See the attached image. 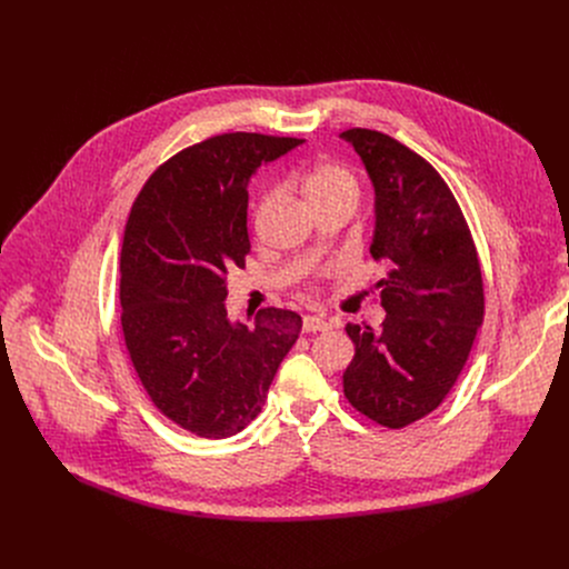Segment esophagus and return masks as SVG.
Wrapping results in <instances>:
<instances>
[{
    "mask_svg": "<svg viewBox=\"0 0 569 569\" xmlns=\"http://www.w3.org/2000/svg\"><path fill=\"white\" fill-rule=\"evenodd\" d=\"M329 329H331V323L319 315L303 317V333H319V331H329Z\"/></svg>",
    "mask_w": 569,
    "mask_h": 569,
    "instance_id": "1",
    "label": "esophagus"
}]
</instances>
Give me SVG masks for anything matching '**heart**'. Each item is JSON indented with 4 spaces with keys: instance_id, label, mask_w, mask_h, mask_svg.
<instances>
[{
    "instance_id": "1",
    "label": "heart",
    "mask_w": 569,
    "mask_h": 569,
    "mask_svg": "<svg viewBox=\"0 0 569 569\" xmlns=\"http://www.w3.org/2000/svg\"><path fill=\"white\" fill-rule=\"evenodd\" d=\"M301 187L312 207L342 200V198H358V182L353 173L336 164V161H319V164H315L301 178ZM272 200H274V193H268L261 202V211H266L272 204Z\"/></svg>"
}]
</instances>
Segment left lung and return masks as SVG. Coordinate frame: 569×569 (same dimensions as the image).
Instances as JSON below:
<instances>
[{"label":"left lung","instance_id":"obj_1","mask_svg":"<svg viewBox=\"0 0 569 569\" xmlns=\"http://www.w3.org/2000/svg\"><path fill=\"white\" fill-rule=\"evenodd\" d=\"M373 184L371 257L387 312L380 331L347 323L356 356L345 396L367 419L398 430L437 410L457 382L483 319V286L466 218L428 161L389 134H340Z\"/></svg>","mask_w":569,"mask_h":569}]
</instances>
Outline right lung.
Wrapping results in <instances>:
<instances>
[{
	"mask_svg": "<svg viewBox=\"0 0 569 569\" xmlns=\"http://www.w3.org/2000/svg\"><path fill=\"white\" fill-rule=\"evenodd\" d=\"M303 143L229 132L161 164L137 196L119 261L121 329L154 408L180 428L227 439L252 423L301 317L261 308L252 327L227 317V277L246 268L248 184Z\"/></svg>",
	"mask_w": 569,
	"mask_h": 569,
	"instance_id": "right-lung-1",
	"label": "right lung"
}]
</instances>
